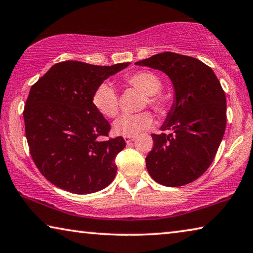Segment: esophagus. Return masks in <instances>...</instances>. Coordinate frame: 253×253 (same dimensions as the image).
I'll list each match as a JSON object with an SVG mask.
<instances>
[{
    "label": "esophagus",
    "mask_w": 253,
    "mask_h": 253,
    "mask_svg": "<svg viewBox=\"0 0 253 253\" xmlns=\"http://www.w3.org/2000/svg\"><path fill=\"white\" fill-rule=\"evenodd\" d=\"M124 139H125L126 143H130L135 139V136H124Z\"/></svg>",
    "instance_id": "34e87169"
}]
</instances>
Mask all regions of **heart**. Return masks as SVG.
I'll use <instances>...</instances> for the list:
<instances>
[{
    "label": "heart",
    "instance_id": "heart-1",
    "mask_svg": "<svg viewBox=\"0 0 253 253\" xmlns=\"http://www.w3.org/2000/svg\"><path fill=\"white\" fill-rule=\"evenodd\" d=\"M126 82L145 94L144 106L148 105L154 111L164 114L167 110L166 99L160 93L162 87L161 79L151 71H138L126 78ZM92 102L97 110L108 118H114L119 112V98L110 83L103 82L95 89ZM153 117L150 112L136 115H123L114 124V131L117 135L134 136L153 125Z\"/></svg>",
    "mask_w": 253,
    "mask_h": 253
}]
</instances>
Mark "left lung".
I'll list each match as a JSON object with an SVG mask.
<instances>
[{
	"label": "left lung",
	"mask_w": 253,
	"mask_h": 253,
	"mask_svg": "<svg viewBox=\"0 0 253 253\" xmlns=\"http://www.w3.org/2000/svg\"><path fill=\"white\" fill-rule=\"evenodd\" d=\"M135 64L164 72L174 87L163 133L152 134L154 146L145 159L148 173L167 187L195 181L213 162L225 131L226 98L218 79L199 59L171 51Z\"/></svg>",
	"instance_id": "obj_1"
}]
</instances>
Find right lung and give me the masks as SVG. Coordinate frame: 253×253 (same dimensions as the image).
Returning a JSON list of instances; mask_svg holds the SVG:
<instances>
[{"label":"right lung","instance_id":"add662e5","mask_svg":"<svg viewBox=\"0 0 253 253\" xmlns=\"http://www.w3.org/2000/svg\"><path fill=\"white\" fill-rule=\"evenodd\" d=\"M128 65L61 62L31 86L23 110L27 142L36 167L54 186L86 195L115 179V159L126 142L122 136L101 141L110 125L93 106L92 95Z\"/></svg>","mask_w":253,"mask_h":253}]
</instances>
